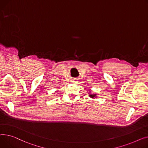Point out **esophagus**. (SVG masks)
<instances>
[{
  "label": "esophagus",
  "instance_id": "esophagus-1",
  "mask_svg": "<svg viewBox=\"0 0 148 148\" xmlns=\"http://www.w3.org/2000/svg\"><path fill=\"white\" fill-rule=\"evenodd\" d=\"M77 79H76V78H73V79H72V82L73 83H76V82H77Z\"/></svg>",
  "mask_w": 148,
  "mask_h": 148
}]
</instances>
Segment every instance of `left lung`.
I'll return each mask as SVG.
<instances>
[{"mask_svg": "<svg viewBox=\"0 0 148 148\" xmlns=\"http://www.w3.org/2000/svg\"><path fill=\"white\" fill-rule=\"evenodd\" d=\"M90 97H91V98L96 97V94H90Z\"/></svg>", "mask_w": 148, "mask_h": 148, "instance_id": "8db88e82", "label": "left lung"}]
</instances>
